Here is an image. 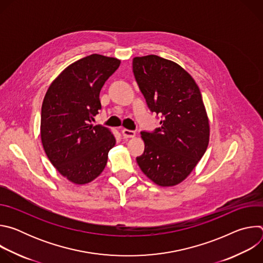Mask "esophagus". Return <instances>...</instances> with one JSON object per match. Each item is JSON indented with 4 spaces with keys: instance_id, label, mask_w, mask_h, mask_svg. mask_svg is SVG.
<instances>
[{
    "instance_id": "34e87169",
    "label": "esophagus",
    "mask_w": 263,
    "mask_h": 263,
    "mask_svg": "<svg viewBox=\"0 0 263 263\" xmlns=\"http://www.w3.org/2000/svg\"><path fill=\"white\" fill-rule=\"evenodd\" d=\"M122 133H123V136H124L125 138H134V137L136 136L135 131L128 130V129H124V130L122 131Z\"/></svg>"
}]
</instances>
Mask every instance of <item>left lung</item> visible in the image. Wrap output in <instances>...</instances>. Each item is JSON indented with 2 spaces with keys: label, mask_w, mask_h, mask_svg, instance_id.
<instances>
[{
  "label": "left lung",
  "mask_w": 263,
  "mask_h": 263,
  "mask_svg": "<svg viewBox=\"0 0 263 263\" xmlns=\"http://www.w3.org/2000/svg\"><path fill=\"white\" fill-rule=\"evenodd\" d=\"M133 72L148 108L162 117L155 132H141L144 152L136 161L155 184L176 186L195 170L209 143L200 88L182 66L157 55L134 57Z\"/></svg>",
  "instance_id": "left-lung-1"
}]
</instances>
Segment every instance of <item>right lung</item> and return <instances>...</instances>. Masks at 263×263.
<instances>
[{
	"mask_svg": "<svg viewBox=\"0 0 263 263\" xmlns=\"http://www.w3.org/2000/svg\"><path fill=\"white\" fill-rule=\"evenodd\" d=\"M115 57L92 54L65 67L50 84L42 106L41 138L60 175L84 185L104 171L116 136L90 124L101 109L100 91L120 66Z\"/></svg>",
	"mask_w": 263,
	"mask_h": 263,
	"instance_id": "right-lung-1",
	"label": "right lung"
}]
</instances>
